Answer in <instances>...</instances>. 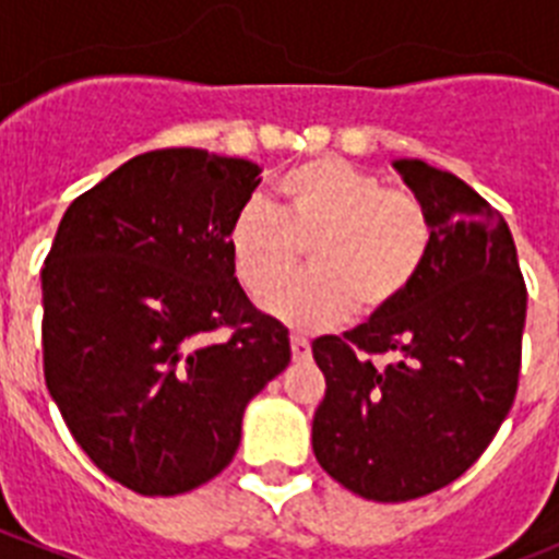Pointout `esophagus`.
<instances>
[{
	"label": "esophagus",
	"instance_id": "obj_1",
	"mask_svg": "<svg viewBox=\"0 0 559 559\" xmlns=\"http://www.w3.org/2000/svg\"><path fill=\"white\" fill-rule=\"evenodd\" d=\"M290 355L294 360H308L310 358V341L302 333L290 335Z\"/></svg>",
	"mask_w": 559,
	"mask_h": 559
}]
</instances>
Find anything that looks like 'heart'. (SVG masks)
Here are the masks:
<instances>
[{"label": "heart", "instance_id": "heart-1", "mask_svg": "<svg viewBox=\"0 0 559 559\" xmlns=\"http://www.w3.org/2000/svg\"><path fill=\"white\" fill-rule=\"evenodd\" d=\"M431 215L403 187L335 156L302 162L276 181V204L246 201L229 226L237 280L296 328H330L353 313L392 308L431 251ZM308 250L314 274L284 289ZM282 287L284 290L280 292Z\"/></svg>", "mask_w": 559, "mask_h": 559}]
</instances>
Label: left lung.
Masks as SVG:
<instances>
[{
    "mask_svg": "<svg viewBox=\"0 0 559 559\" xmlns=\"http://www.w3.org/2000/svg\"><path fill=\"white\" fill-rule=\"evenodd\" d=\"M394 170L433 237L412 288L344 335L313 341L328 392L313 414L324 471L369 501L456 481L490 445L521 372L526 285L512 231L473 187L419 159ZM383 354L386 365H374Z\"/></svg>",
    "mask_w": 559,
    "mask_h": 559,
    "instance_id": "8db88e82",
    "label": "left lung"
}]
</instances>
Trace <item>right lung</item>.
Here are the masks:
<instances>
[{
	"label": "right lung",
	"instance_id": "right-lung-1",
	"mask_svg": "<svg viewBox=\"0 0 559 559\" xmlns=\"http://www.w3.org/2000/svg\"><path fill=\"white\" fill-rule=\"evenodd\" d=\"M260 173L201 147L133 156L69 204L44 260L49 394L86 456L140 496L218 476L249 400L288 367V330L249 302L229 254Z\"/></svg>",
	"mask_w": 559,
	"mask_h": 559
}]
</instances>
